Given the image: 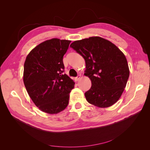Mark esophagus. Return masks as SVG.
<instances>
[{"mask_svg": "<svg viewBox=\"0 0 150 150\" xmlns=\"http://www.w3.org/2000/svg\"><path fill=\"white\" fill-rule=\"evenodd\" d=\"M80 79H81V75H78V76H77L76 78V81H79Z\"/></svg>", "mask_w": 150, "mask_h": 150, "instance_id": "esophagus-1", "label": "esophagus"}]
</instances>
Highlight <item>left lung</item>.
I'll list each match as a JSON object with an SVG mask.
<instances>
[{"label":"left lung","instance_id":"obj_1","mask_svg":"<svg viewBox=\"0 0 150 150\" xmlns=\"http://www.w3.org/2000/svg\"><path fill=\"white\" fill-rule=\"evenodd\" d=\"M70 46L84 59V75L91 81V87L84 93L86 100L99 108L113 105L129 76L125 54L111 42L97 36L76 40Z\"/></svg>","mask_w":150,"mask_h":150}]
</instances>
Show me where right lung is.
Returning <instances> with one entry per match:
<instances>
[{
    "instance_id": "right-lung-1",
    "label": "right lung",
    "mask_w": 150,
    "mask_h": 150,
    "mask_svg": "<svg viewBox=\"0 0 150 150\" xmlns=\"http://www.w3.org/2000/svg\"><path fill=\"white\" fill-rule=\"evenodd\" d=\"M71 40L57 38L34 47L26 57L23 80L30 98L40 110L57 114L69 104L74 82L64 74L63 56Z\"/></svg>"
}]
</instances>
